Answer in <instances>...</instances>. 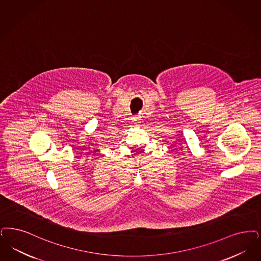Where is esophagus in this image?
<instances>
[{"instance_id": "34e87169", "label": "esophagus", "mask_w": 261, "mask_h": 261, "mask_svg": "<svg viewBox=\"0 0 261 261\" xmlns=\"http://www.w3.org/2000/svg\"><path fill=\"white\" fill-rule=\"evenodd\" d=\"M133 122L135 123V124H139L140 122H141V119H140V117H138V116H135V117H133Z\"/></svg>"}]
</instances>
